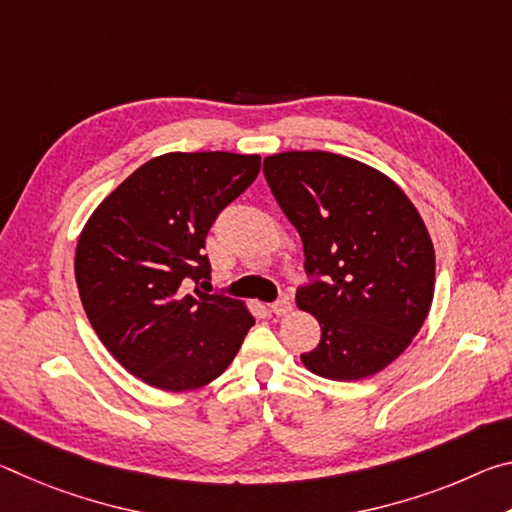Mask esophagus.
I'll use <instances>...</instances> for the list:
<instances>
[{"instance_id": "obj_1", "label": "esophagus", "mask_w": 512, "mask_h": 512, "mask_svg": "<svg viewBox=\"0 0 512 512\" xmlns=\"http://www.w3.org/2000/svg\"><path fill=\"white\" fill-rule=\"evenodd\" d=\"M271 311H273L275 316H287V314H291V311H293V302L289 298L277 300V302H273V305H271Z\"/></svg>"}]
</instances>
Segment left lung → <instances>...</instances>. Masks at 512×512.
Masks as SVG:
<instances>
[{
	"mask_svg": "<svg viewBox=\"0 0 512 512\" xmlns=\"http://www.w3.org/2000/svg\"><path fill=\"white\" fill-rule=\"evenodd\" d=\"M264 176L296 225L307 273L320 275L296 293L320 325L302 363L334 381L377 375L409 348L433 302L436 253L420 212L386 173L348 155L275 153Z\"/></svg>",
	"mask_w": 512,
	"mask_h": 512,
	"instance_id": "obj_1",
	"label": "left lung"
}]
</instances>
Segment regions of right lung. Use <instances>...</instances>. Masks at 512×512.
I'll use <instances>...</instances> for the list:
<instances>
[{
    "mask_svg": "<svg viewBox=\"0 0 512 512\" xmlns=\"http://www.w3.org/2000/svg\"><path fill=\"white\" fill-rule=\"evenodd\" d=\"M259 155L164 153L103 198L83 225L74 273L94 332L131 375L194 391L230 366L255 325L246 302L185 280L210 275L207 230L257 178Z\"/></svg>",
    "mask_w": 512,
    "mask_h": 512,
    "instance_id": "obj_1",
    "label": "right lung"
}]
</instances>
